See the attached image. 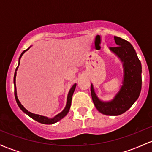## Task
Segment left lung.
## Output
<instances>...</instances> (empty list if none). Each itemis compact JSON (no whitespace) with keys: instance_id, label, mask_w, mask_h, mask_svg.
I'll return each mask as SVG.
<instances>
[{"instance_id":"1","label":"left lung","mask_w":152,"mask_h":152,"mask_svg":"<svg viewBox=\"0 0 152 152\" xmlns=\"http://www.w3.org/2000/svg\"><path fill=\"white\" fill-rule=\"evenodd\" d=\"M118 46L110 48L123 63V85L110 102L100 100L95 93L91 84L90 90L93 102L98 111L107 115L116 116L123 114L132 106L140 96L142 86V67L140 61L132 45L128 41L114 37Z\"/></svg>"}]
</instances>
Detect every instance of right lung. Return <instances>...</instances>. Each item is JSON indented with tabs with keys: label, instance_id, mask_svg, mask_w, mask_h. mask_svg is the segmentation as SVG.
Instances as JSON below:
<instances>
[{
	"label": "right lung",
	"instance_id": "add662e5",
	"mask_svg": "<svg viewBox=\"0 0 152 152\" xmlns=\"http://www.w3.org/2000/svg\"><path fill=\"white\" fill-rule=\"evenodd\" d=\"M30 47H29L28 49H26V50H23V51L22 52V53H21V54H20V57H19V62H18V67H17L16 70H15V76H14V85H15V99H16L17 104H18V105L19 106V107H20V110H22V111L23 112V113H25L26 114L28 115L29 117H31V118H33L34 120L37 121L39 122V123H41V124H54V123H56V122H57V121H60L61 119L65 117V116L67 114V113H68L69 110H70V105H71L72 96H73V93H74V90H75V89H76V84H74V85L72 86V87H71V88H70V91H69L68 94H67V103H66V106H65V109H64V110H62V111L60 113H59V114L56 115V116H54V117H53V118H49L45 117V116H42V115H39L34 114V113H31V112H28V110H27L26 109L25 107H23V106L21 104V103H20V102L19 99H18V96H17V89H16V84H15V81H16L17 70H18V67H19L20 62L21 56H23V53H25V52L26 51V50H28V49L30 48Z\"/></svg>",
	"mask_w": 152,
	"mask_h": 152
}]
</instances>
